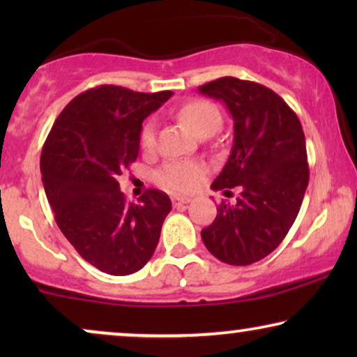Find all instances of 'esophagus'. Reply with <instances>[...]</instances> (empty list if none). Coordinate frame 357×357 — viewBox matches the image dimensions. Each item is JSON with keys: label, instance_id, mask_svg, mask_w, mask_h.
I'll use <instances>...</instances> for the list:
<instances>
[{"label": "esophagus", "instance_id": "34e87169", "mask_svg": "<svg viewBox=\"0 0 357 357\" xmlns=\"http://www.w3.org/2000/svg\"><path fill=\"white\" fill-rule=\"evenodd\" d=\"M190 203V198H183V197H172V204L174 208H180L185 206V204Z\"/></svg>", "mask_w": 357, "mask_h": 357}]
</instances>
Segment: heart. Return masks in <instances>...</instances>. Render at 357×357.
<instances>
[{"label":"heart","instance_id":"b5f03b06","mask_svg":"<svg viewBox=\"0 0 357 357\" xmlns=\"http://www.w3.org/2000/svg\"><path fill=\"white\" fill-rule=\"evenodd\" d=\"M180 120L187 123L195 135H213L221 126V112L213 102L197 99L190 100L178 112ZM141 146L153 149L155 144V126L148 121L139 135ZM203 178V169L193 162H169L158 170L155 180L160 187L174 193H190L198 187Z\"/></svg>","mask_w":357,"mask_h":357}]
</instances>
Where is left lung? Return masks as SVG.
<instances>
[{"instance_id":"left-lung-1","label":"left lung","mask_w":357,"mask_h":357,"mask_svg":"<svg viewBox=\"0 0 357 357\" xmlns=\"http://www.w3.org/2000/svg\"><path fill=\"white\" fill-rule=\"evenodd\" d=\"M226 104L234 143L213 190L238 187L237 203H221L204 245L227 265H252L275 250L294 224L307 185L305 136L297 115L276 92L258 82L226 76L198 87Z\"/></svg>"}]
</instances>
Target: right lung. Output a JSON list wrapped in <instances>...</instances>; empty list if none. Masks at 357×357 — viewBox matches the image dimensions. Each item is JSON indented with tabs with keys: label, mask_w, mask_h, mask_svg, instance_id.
Masks as SVG:
<instances>
[{
	"label": "right lung",
	"mask_w": 357,
	"mask_h": 357,
	"mask_svg": "<svg viewBox=\"0 0 357 357\" xmlns=\"http://www.w3.org/2000/svg\"><path fill=\"white\" fill-rule=\"evenodd\" d=\"M172 94L94 87L63 109L43 144L42 182L58 227L87 263L107 275L141 270L172 209L167 195L154 188L128 203L116 182L138 158L144 119Z\"/></svg>",
	"instance_id": "obj_1"
}]
</instances>
